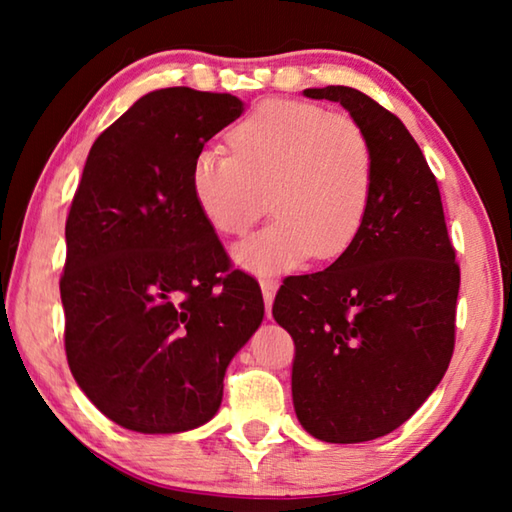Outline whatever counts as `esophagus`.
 <instances>
[{"label": "esophagus", "mask_w": 512, "mask_h": 512, "mask_svg": "<svg viewBox=\"0 0 512 512\" xmlns=\"http://www.w3.org/2000/svg\"><path fill=\"white\" fill-rule=\"evenodd\" d=\"M277 291V282L275 280H262V296L266 302V318H271V307H273V298Z\"/></svg>", "instance_id": "obj_1"}]
</instances>
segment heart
<instances>
[{
	"label": "heart",
	"mask_w": 512,
	"mask_h": 512,
	"mask_svg": "<svg viewBox=\"0 0 512 512\" xmlns=\"http://www.w3.org/2000/svg\"><path fill=\"white\" fill-rule=\"evenodd\" d=\"M228 140L232 153L207 146L194 155L189 185L219 235H244L266 210L275 214L235 248L246 271L284 273L354 244L375 185V151L357 119L273 99L248 112Z\"/></svg>",
	"instance_id": "b5f03b06"
}]
</instances>
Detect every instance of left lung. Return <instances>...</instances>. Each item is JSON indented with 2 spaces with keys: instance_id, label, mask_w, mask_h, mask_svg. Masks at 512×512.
Masks as SVG:
<instances>
[{
  "instance_id": "obj_1",
  "label": "left lung",
  "mask_w": 512,
  "mask_h": 512,
  "mask_svg": "<svg viewBox=\"0 0 512 512\" xmlns=\"http://www.w3.org/2000/svg\"><path fill=\"white\" fill-rule=\"evenodd\" d=\"M336 101L375 151L368 216L325 271L291 275L273 318L291 334L293 406L325 443L386 436L420 409L452 361L461 268L438 183L406 126L345 85L305 90Z\"/></svg>"
}]
</instances>
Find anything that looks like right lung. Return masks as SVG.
Segmentation results:
<instances>
[{
	"mask_svg": "<svg viewBox=\"0 0 512 512\" xmlns=\"http://www.w3.org/2000/svg\"><path fill=\"white\" fill-rule=\"evenodd\" d=\"M241 112L232 94L155 90L85 160L65 223V352L81 391L124 429L212 420L225 368L262 325V289L230 271L189 185L194 155Z\"/></svg>",
	"mask_w": 512,
	"mask_h": 512,
	"instance_id": "add662e5",
	"label": "right lung"
}]
</instances>
